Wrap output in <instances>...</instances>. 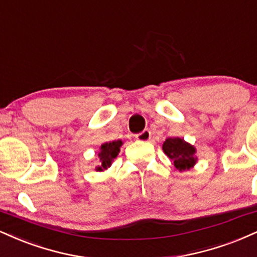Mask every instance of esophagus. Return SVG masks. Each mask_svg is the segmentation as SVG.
I'll return each mask as SVG.
<instances>
[{"mask_svg": "<svg viewBox=\"0 0 257 257\" xmlns=\"http://www.w3.org/2000/svg\"><path fill=\"white\" fill-rule=\"evenodd\" d=\"M151 137H152L151 132L148 131V129H145L144 132H141V133H139V134H137L135 139H137L138 141H150Z\"/></svg>", "mask_w": 257, "mask_h": 257, "instance_id": "esophagus-1", "label": "esophagus"}]
</instances>
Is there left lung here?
<instances>
[{"mask_svg": "<svg viewBox=\"0 0 257 257\" xmlns=\"http://www.w3.org/2000/svg\"><path fill=\"white\" fill-rule=\"evenodd\" d=\"M163 151L171 159L178 171H185L195 166L197 162L196 148L181 138H168L163 144Z\"/></svg>", "mask_w": 257, "mask_h": 257, "instance_id": "1", "label": "left lung"}]
</instances>
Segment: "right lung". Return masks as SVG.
Instances as JSON below:
<instances>
[{
    "mask_svg": "<svg viewBox=\"0 0 257 257\" xmlns=\"http://www.w3.org/2000/svg\"><path fill=\"white\" fill-rule=\"evenodd\" d=\"M122 145L123 142L120 140L104 142V144L99 147V165L95 166V171H104V170L109 169L113 160L117 158V156H118Z\"/></svg>",
    "mask_w": 257,
    "mask_h": 257,
    "instance_id": "right-lung-1",
    "label": "right lung"
}]
</instances>
